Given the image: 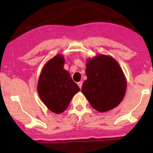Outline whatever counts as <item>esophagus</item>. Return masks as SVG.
Segmentation results:
<instances>
[{
	"label": "esophagus",
	"instance_id": "obj_1",
	"mask_svg": "<svg viewBox=\"0 0 153 153\" xmlns=\"http://www.w3.org/2000/svg\"><path fill=\"white\" fill-rule=\"evenodd\" d=\"M78 85L79 88H80L81 89V88H82V81H80V82H78Z\"/></svg>",
	"mask_w": 153,
	"mask_h": 153
}]
</instances>
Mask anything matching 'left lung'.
I'll use <instances>...</instances> for the list:
<instances>
[{"label": "left lung", "instance_id": "1", "mask_svg": "<svg viewBox=\"0 0 153 153\" xmlns=\"http://www.w3.org/2000/svg\"><path fill=\"white\" fill-rule=\"evenodd\" d=\"M87 80L82 93L91 106L99 112L110 111L122 102L127 89V79L117 61L106 54L87 59Z\"/></svg>", "mask_w": 153, "mask_h": 153}]
</instances>
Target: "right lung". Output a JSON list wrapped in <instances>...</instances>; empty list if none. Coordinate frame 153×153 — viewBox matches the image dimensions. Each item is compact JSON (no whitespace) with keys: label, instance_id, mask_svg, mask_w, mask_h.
<instances>
[{"label":"right lung","instance_id":"1","mask_svg":"<svg viewBox=\"0 0 153 153\" xmlns=\"http://www.w3.org/2000/svg\"><path fill=\"white\" fill-rule=\"evenodd\" d=\"M65 58L57 54L46 62L39 78L37 91L40 99L49 110L61 114L80 91L71 75L64 69Z\"/></svg>","mask_w":153,"mask_h":153}]
</instances>
